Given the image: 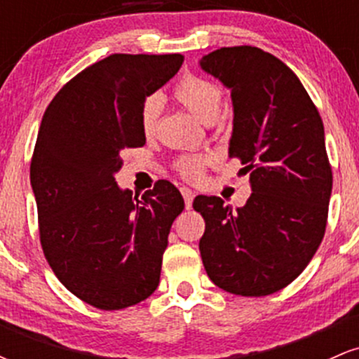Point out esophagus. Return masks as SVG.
<instances>
[{
	"mask_svg": "<svg viewBox=\"0 0 359 359\" xmlns=\"http://www.w3.org/2000/svg\"><path fill=\"white\" fill-rule=\"evenodd\" d=\"M180 192H182V197L185 201V208L191 209L192 208V201H194V192L189 187H180Z\"/></svg>",
	"mask_w": 359,
	"mask_h": 359,
	"instance_id": "esophagus-1",
	"label": "esophagus"
}]
</instances>
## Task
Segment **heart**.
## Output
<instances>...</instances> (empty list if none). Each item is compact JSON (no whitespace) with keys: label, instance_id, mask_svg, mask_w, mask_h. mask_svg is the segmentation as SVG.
I'll use <instances>...</instances> for the list:
<instances>
[{"label":"heart","instance_id":"obj_1","mask_svg":"<svg viewBox=\"0 0 359 359\" xmlns=\"http://www.w3.org/2000/svg\"><path fill=\"white\" fill-rule=\"evenodd\" d=\"M175 100L189 109L197 119L211 125L217 119L222 106V89L216 82L205 79V77L187 76L184 77L174 89ZM162 100L160 96H150L145 101L142 109V130L147 137L155 133L156 121H158ZM205 156L187 155L177 162V170L187 179H196L203 172Z\"/></svg>","mask_w":359,"mask_h":359}]
</instances>
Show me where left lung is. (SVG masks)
<instances>
[{
  "mask_svg": "<svg viewBox=\"0 0 359 359\" xmlns=\"http://www.w3.org/2000/svg\"><path fill=\"white\" fill-rule=\"evenodd\" d=\"M199 65L231 90L229 156L241 160L251 185L236 209L196 197L205 221L201 257L222 290L263 297L294 282L324 238L332 172L323 119L299 77L262 48L222 47Z\"/></svg>",
  "mask_w": 359,
  "mask_h": 359,
  "instance_id": "obj_1",
  "label": "left lung"
}]
</instances>
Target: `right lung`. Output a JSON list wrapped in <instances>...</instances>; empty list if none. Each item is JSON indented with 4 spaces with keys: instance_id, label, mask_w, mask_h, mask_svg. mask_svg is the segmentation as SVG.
Returning <instances> with one entry per match:
<instances>
[{
    "instance_id": "add662e5",
    "label": "right lung",
    "mask_w": 359,
    "mask_h": 359,
    "mask_svg": "<svg viewBox=\"0 0 359 359\" xmlns=\"http://www.w3.org/2000/svg\"><path fill=\"white\" fill-rule=\"evenodd\" d=\"M182 62L180 53H113L69 81L42 118L30 165L40 243L65 288L102 311L154 294L172 222L184 209L167 180L138 199L114 179L121 151L147 142L145 100Z\"/></svg>"
}]
</instances>
